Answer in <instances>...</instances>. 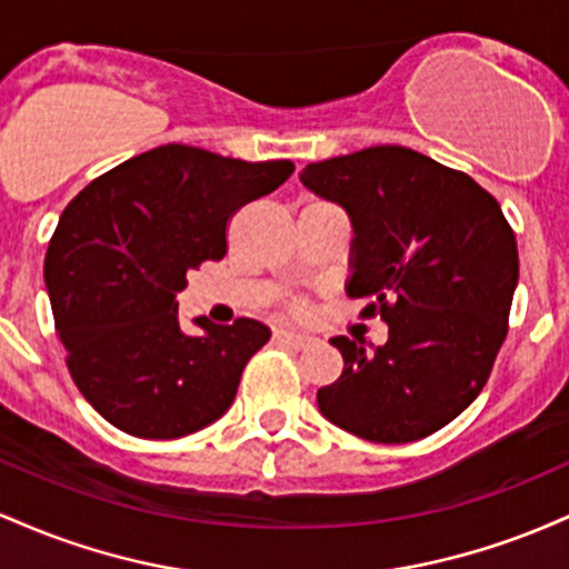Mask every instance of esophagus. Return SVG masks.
<instances>
[{
    "label": "esophagus",
    "mask_w": 569,
    "mask_h": 569,
    "mask_svg": "<svg viewBox=\"0 0 569 569\" xmlns=\"http://www.w3.org/2000/svg\"><path fill=\"white\" fill-rule=\"evenodd\" d=\"M276 339L278 342L289 345V348H293V350H302L310 345V337L299 335V331H291V329H276Z\"/></svg>",
    "instance_id": "1"
}]
</instances>
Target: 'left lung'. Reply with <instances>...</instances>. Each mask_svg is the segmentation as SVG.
<instances>
[{"instance_id": "1", "label": "left lung", "mask_w": 569, "mask_h": 569, "mask_svg": "<svg viewBox=\"0 0 569 569\" xmlns=\"http://www.w3.org/2000/svg\"><path fill=\"white\" fill-rule=\"evenodd\" d=\"M299 181L348 213L345 291L388 323L371 351L329 339L345 369L318 390V409L367 441L426 439L471 407L506 339L519 251L500 202L407 147L310 162Z\"/></svg>"}]
</instances>
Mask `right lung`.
Returning a JSON list of instances; mask_svg holds the SVG:
<instances>
[{"label": "right lung", "mask_w": 569, "mask_h": 569, "mask_svg": "<svg viewBox=\"0 0 569 569\" xmlns=\"http://www.w3.org/2000/svg\"><path fill=\"white\" fill-rule=\"evenodd\" d=\"M291 160L246 162L184 143L149 149L88 184L61 213L44 286L71 380L139 439H181L232 407L264 323L179 321L189 270L227 251V219L276 192Z\"/></svg>", "instance_id": "obj_1"}]
</instances>
